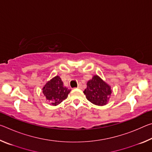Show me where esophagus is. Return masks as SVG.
Returning <instances> with one entry per match:
<instances>
[{
	"label": "esophagus",
	"instance_id": "1",
	"mask_svg": "<svg viewBox=\"0 0 152 152\" xmlns=\"http://www.w3.org/2000/svg\"><path fill=\"white\" fill-rule=\"evenodd\" d=\"M82 88V84H79V85L78 86V88Z\"/></svg>",
	"mask_w": 152,
	"mask_h": 152
}]
</instances>
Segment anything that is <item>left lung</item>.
<instances>
[{"label":"left lung","instance_id":"left-lung-1","mask_svg":"<svg viewBox=\"0 0 152 152\" xmlns=\"http://www.w3.org/2000/svg\"><path fill=\"white\" fill-rule=\"evenodd\" d=\"M86 85L84 93L88 101L98 106H104L107 104L112 93L109 84L100 76L94 75L88 81Z\"/></svg>","mask_w":152,"mask_h":152}]
</instances>
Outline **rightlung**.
Masks as SVG:
<instances>
[{"label":"right lung","mask_w":152,"mask_h":152,"mask_svg":"<svg viewBox=\"0 0 152 152\" xmlns=\"http://www.w3.org/2000/svg\"><path fill=\"white\" fill-rule=\"evenodd\" d=\"M45 99L53 106H57L68 98L70 90L64 86V83L59 76L51 78L42 88Z\"/></svg>","instance_id":"right-lung-1"}]
</instances>
